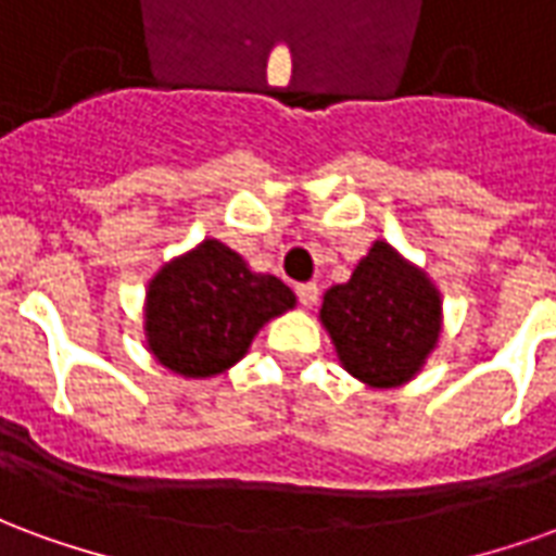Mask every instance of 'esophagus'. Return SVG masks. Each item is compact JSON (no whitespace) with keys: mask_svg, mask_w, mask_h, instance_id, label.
<instances>
[{"mask_svg":"<svg viewBox=\"0 0 556 556\" xmlns=\"http://www.w3.org/2000/svg\"><path fill=\"white\" fill-rule=\"evenodd\" d=\"M294 291H298V301H301L303 306H313V303L318 301V286H315V282H301Z\"/></svg>","mask_w":556,"mask_h":556,"instance_id":"34e87169","label":"esophagus"}]
</instances>
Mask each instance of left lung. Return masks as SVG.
I'll list each match as a JSON object with an SVG mask.
<instances>
[{
  "mask_svg": "<svg viewBox=\"0 0 556 556\" xmlns=\"http://www.w3.org/2000/svg\"><path fill=\"white\" fill-rule=\"evenodd\" d=\"M321 325L342 366L369 387H399L422 369L441 337V291L384 241L349 282L327 289Z\"/></svg>",
  "mask_w": 556,
  "mask_h": 556,
  "instance_id": "8db88e82",
  "label": "left lung"
}]
</instances>
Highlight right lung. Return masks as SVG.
Returning a JSON list of instances; mask_svg holds the SVG:
<instances>
[{
  "mask_svg": "<svg viewBox=\"0 0 556 556\" xmlns=\"http://www.w3.org/2000/svg\"><path fill=\"white\" fill-rule=\"evenodd\" d=\"M294 306V291L253 274L226 243L205 238L148 282V351L169 372L211 378L241 361L255 333Z\"/></svg>",
  "mask_w": 556,
  "mask_h": 556,
  "instance_id": "add662e5",
  "label": "right lung"
}]
</instances>
